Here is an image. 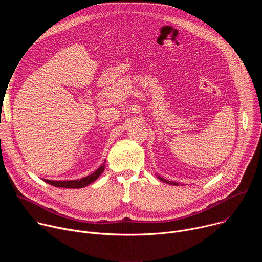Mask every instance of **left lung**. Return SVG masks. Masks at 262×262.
Instances as JSON below:
<instances>
[{"instance_id": "left-lung-1", "label": "left lung", "mask_w": 262, "mask_h": 262, "mask_svg": "<svg viewBox=\"0 0 262 262\" xmlns=\"http://www.w3.org/2000/svg\"><path fill=\"white\" fill-rule=\"evenodd\" d=\"M157 176H158V178H159V179H161L162 181H164V182H166V183H168V184H172V185H178V184H179L178 182H175V181H170V180H167V179H165V178L161 177L160 175H157Z\"/></svg>"}]
</instances>
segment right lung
Instances as JSON below:
<instances>
[{"label": "right lung", "mask_w": 262, "mask_h": 262, "mask_svg": "<svg viewBox=\"0 0 262 262\" xmlns=\"http://www.w3.org/2000/svg\"><path fill=\"white\" fill-rule=\"evenodd\" d=\"M104 164L105 161L103 162V164L93 173L89 174L86 177H83L81 179H76V180H50V179H45V181L51 185L54 186H58V188H65V189H81L84 188V186L90 184L91 182L95 181L103 172L104 170Z\"/></svg>", "instance_id": "right-lung-1"}]
</instances>
